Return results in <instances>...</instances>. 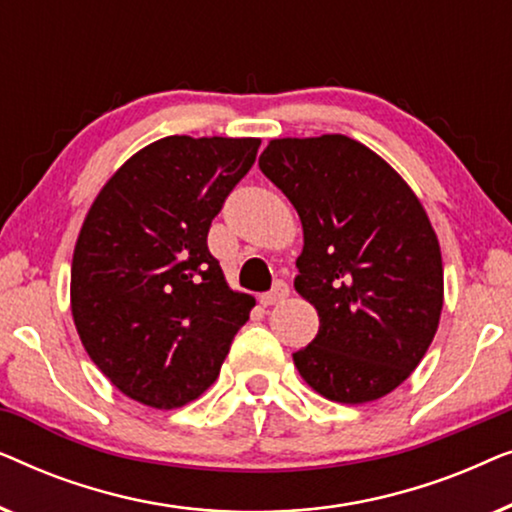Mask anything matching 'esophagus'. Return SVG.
Wrapping results in <instances>:
<instances>
[{
  "label": "esophagus",
  "instance_id": "esophagus-1",
  "mask_svg": "<svg viewBox=\"0 0 512 512\" xmlns=\"http://www.w3.org/2000/svg\"><path fill=\"white\" fill-rule=\"evenodd\" d=\"M286 296H289V284L282 282V279H277L275 286H272L270 291H265L261 296V305H265V307L277 305V303H282Z\"/></svg>",
  "mask_w": 512,
  "mask_h": 512
}]
</instances>
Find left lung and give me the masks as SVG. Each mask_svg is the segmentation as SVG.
Segmentation results:
<instances>
[{
  "instance_id": "obj_1",
  "label": "left lung",
  "mask_w": 512,
  "mask_h": 512,
  "mask_svg": "<svg viewBox=\"0 0 512 512\" xmlns=\"http://www.w3.org/2000/svg\"><path fill=\"white\" fill-rule=\"evenodd\" d=\"M258 167L303 223L293 286L319 333L293 354L298 373L335 403L387 396L424 359L443 310V258L422 202L345 135L272 139Z\"/></svg>"
}]
</instances>
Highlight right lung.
I'll return each instance as SVG.
<instances>
[{
  "label": "right lung",
  "mask_w": 512,
  "mask_h": 512,
  "mask_svg": "<svg viewBox=\"0 0 512 512\" xmlns=\"http://www.w3.org/2000/svg\"><path fill=\"white\" fill-rule=\"evenodd\" d=\"M261 139L172 135L97 195L72 261V317L97 368L132 401L191 403L219 375L254 298L226 284L207 233Z\"/></svg>",
  "instance_id": "add662e5"
}]
</instances>
